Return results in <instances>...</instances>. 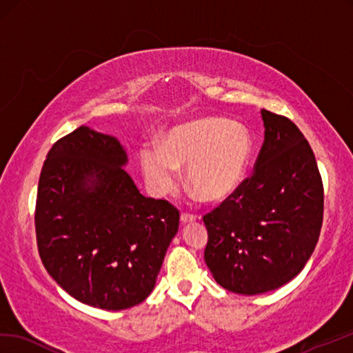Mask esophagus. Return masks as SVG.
Listing matches in <instances>:
<instances>
[{
	"label": "esophagus",
	"mask_w": 353,
	"mask_h": 353,
	"mask_svg": "<svg viewBox=\"0 0 353 353\" xmlns=\"http://www.w3.org/2000/svg\"><path fill=\"white\" fill-rule=\"evenodd\" d=\"M192 221H195V215H192V214H188V212H183V214L180 215V223H182V224L192 223Z\"/></svg>",
	"instance_id": "esophagus-1"
}]
</instances>
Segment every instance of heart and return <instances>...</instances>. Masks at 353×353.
Listing matches in <instances>:
<instances>
[{"mask_svg": "<svg viewBox=\"0 0 353 353\" xmlns=\"http://www.w3.org/2000/svg\"><path fill=\"white\" fill-rule=\"evenodd\" d=\"M252 143L248 130L224 119H201L171 130L162 145L147 144L141 167L154 195L174 190L179 168L195 191L209 201L233 194L247 171Z\"/></svg>", "mask_w": 353, "mask_h": 353, "instance_id": "heart-1", "label": "heart"}]
</instances>
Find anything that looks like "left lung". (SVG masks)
Returning <instances> with one entry per match:
<instances>
[{
	"mask_svg": "<svg viewBox=\"0 0 353 353\" xmlns=\"http://www.w3.org/2000/svg\"><path fill=\"white\" fill-rule=\"evenodd\" d=\"M265 141L252 174L203 216L204 260L215 281L239 294L289 283L313 254L323 221L314 153L294 123L261 110Z\"/></svg>",
	"mask_w": 353,
	"mask_h": 353,
	"instance_id": "left-lung-1",
	"label": "left lung"
}]
</instances>
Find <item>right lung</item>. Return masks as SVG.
Segmentation results:
<instances>
[{"label": "right lung", "mask_w": 353, "mask_h": 353, "mask_svg": "<svg viewBox=\"0 0 353 353\" xmlns=\"http://www.w3.org/2000/svg\"><path fill=\"white\" fill-rule=\"evenodd\" d=\"M126 161L116 138L79 126L48 152L34 212L48 274L70 296L112 311L149 296L179 230V210L139 194Z\"/></svg>", "instance_id": "1"}]
</instances>
